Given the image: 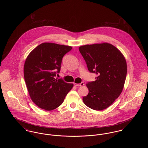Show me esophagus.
I'll use <instances>...</instances> for the list:
<instances>
[{
    "mask_svg": "<svg viewBox=\"0 0 148 148\" xmlns=\"http://www.w3.org/2000/svg\"><path fill=\"white\" fill-rule=\"evenodd\" d=\"M84 85V83L83 82H82L80 84H77V83H74V85L76 86H83Z\"/></svg>",
    "mask_w": 148,
    "mask_h": 148,
    "instance_id": "34e87169",
    "label": "esophagus"
}]
</instances>
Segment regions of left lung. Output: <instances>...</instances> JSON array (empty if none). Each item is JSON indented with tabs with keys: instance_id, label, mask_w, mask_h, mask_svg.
Returning a JSON list of instances; mask_svg holds the SVG:
<instances>
[{
	"instance_id": "8db88e82",
	"label": "left lung",
	"mask_w": 148,
	"mask_h": 148,
	"mask_svg": "<svg viewBox=\"0 0 148 148\" xmlns=\"http://www.w3.org/2000/svg\"><path fill=\"white\" fill-rule=\"evenodd\" d=\"M79 50L89 71L97 75L95 81L86 84L89 93L83 101L93 110L106 109L123 89L127 73L126 60L119 50L107 42L85 45Z\"/></svg>"
}]
</instances>
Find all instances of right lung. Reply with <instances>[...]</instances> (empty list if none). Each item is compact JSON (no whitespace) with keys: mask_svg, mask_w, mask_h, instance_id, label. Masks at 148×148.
Instances as JSON below:
<instances>
[{"mask_svg":"<svg viewBox=\"0 0 148 148\" xmlns=\"http://www.w3.org/2000/svg\"><path fill=\"white\" fill-rule=\"evenodd\" d=\"M72 47L44 42L33 50L24 66V76L30 97L38 107L52 110L63 103L73 84L56 79L64 56Z\"/></svg>","mask_w":148,"mask_h":148,"instance_id":"right-lung-1","label":"right lung"}]
</instances>
